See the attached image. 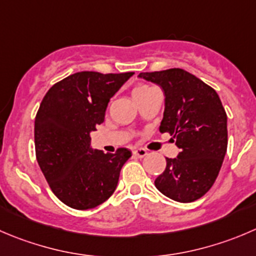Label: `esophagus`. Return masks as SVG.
Returning a JSON list of instances; mask_svg holds the SVG:
<instances>
[{"instance_id": "esophagus-1", "label": "esophagus", "mask_w": 256, "mask_h": 256, "mask_svg": "<svg viewBox=\"0 0 256 256\" xmlns=\"http://www.w3.org/2000/svg\"><path fill=\"white\" fill-rule=\"evenodd\" d=\"M134 155L138 156V158H145L146 155H148V150H145V148H135L134 150Z\"/></svg>"}]
</instances>
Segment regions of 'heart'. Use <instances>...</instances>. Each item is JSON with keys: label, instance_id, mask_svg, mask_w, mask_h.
I'll list each match as a JSON object with an SVG mask.
<instances>
[{"label": "heart", "instance_id": "b5f03b06", "mask_svg": "<svg viewBox=\"0 0 256 256\" xmlns=\"http://www.w3.org/2000/svg\"><path fill=\"white\" fill-rule=\"evenodd\" d=\"M152 90H155L154 88H151L150 85H146V84H141V85L136 86L135 88H134V98H135V100H140V98H145L146 95H148V92H151Z\"/></svg>", "mask_w": 256, "mask_h": 256}]
</instances>
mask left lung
I'll list each match as a JSON object with an SVG mask.
<instances>
[{"instance_id": "obj_1", "label": "left lung", "mask_w": 256, "mask_h": 256, "mask_svg": "<svg viewBox=\"0 0 256 256\" xmlns=\"http://www.w3.org/2000/svg\"><path fill=\"white\" fill-rule=\"evenodd\" d=\"M140 78L164 90L165 111L158 130L170 134L180 148L176 158H166L155 186L175 202H195L214 185L226 154L224 106L212 86L182 68L141 72Z\"/></svg>"}]
</instances>
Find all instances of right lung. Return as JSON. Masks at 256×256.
Returning a JSON list of instances; mask_svg holds the SVG:
<instances>
[{
  "label": "right lung",
  "instance_id": "add662e5",
  "mask_svg": "<svg viewBox=\"0 0 256 256\" xmlns=\"http://www.w3.org/2000/svg\"><path fill=\"white\" fill-rule=\"evenodd\" d=\"M134 72L82 71L54 84L34 118V150L52 192L68 206L88 210L114 194L128 148L104 154L90 132L104 122L110 98Z\"/></svg>",
  "mask_w": 256,
  "mask_h": 256
}]
</instances>
